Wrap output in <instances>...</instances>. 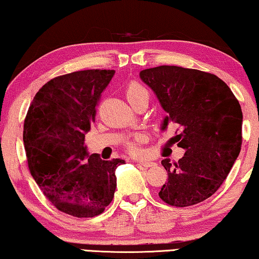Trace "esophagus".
<instances>
[{"label": "esophagus", "mask_w": 259, "mask_h": 259, "mask_svg": "<svg viewBox=\"0 0 259 259\" xmlns=\"http://www.w3.org/2000/svg\"><path fill=\"white\" fill-rule=\"evenodd\" d=\"M137 163L139 164V166L144 167V168H148V167H152L153 163L152 161H147V160H140V161H137Z\"/></svg>", "instance_id": "34e87169"}]
</instances>
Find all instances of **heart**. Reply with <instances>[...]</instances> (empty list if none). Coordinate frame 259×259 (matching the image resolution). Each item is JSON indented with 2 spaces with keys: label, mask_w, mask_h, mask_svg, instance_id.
Instances as JSON below:
<instances>
[{
  "label": "heart",
  "mask_w": 259,
  "mask_h": 259,
  "mask_svg": "<svg viewBox=\"0 0 259 259\" xmlns=\"http://www.w3.org/2000/svg\"><path fill=\"white\" fill-rule=\"evenodd\" d=\"M125 93H126V97H127V99H128L130 103L136 102L137 99L141 98V97H144V96H148L147 89H146L142 84L139 83V81H136V80L130 81V83L127 84ZM144 139H145V137L140 134V136H137L136 138H134L133 140L127 142L126 147H127V149H128V152L132 153V154H140V153L142 152L140 144L144 141Z\"/></svg>",
  "instance_id": "obj_1"
}]
</instances>
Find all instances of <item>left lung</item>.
Here are the masks:
<instances>
[{"mask_svg":"<svg viewBox=\"0 0 259 259\" xmlns=\"http://www.w3.org/2000/svg\"><path fill=\"white\" fill-rule=\"evenodd\" d=\"M141 79L156 93L185 149L179 161H161L168 173L159 196L173 207L207 200L222 186L241 152L242 108L224 81L204 71L174 65L142 70Z\"/></svg>","mask_w":259,"mask_h":259,"instance_id":"left-lung-1","label":"left lung"}]
</instances>
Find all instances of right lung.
I'll use <instances>...</instances> for the list:
<instances>
[{
    "label": "right lung",
    "instance_id": "add662e5",
    "mask_svg": "<svg viewBox=\"0 0 259 259\" xmlns=\"http://www.w3.org/2000/svg\"><path fill=\"white\" fill-rule=\"evenodd\" d=\"M114 70L76 71L52 78L33 97L24 119L30 173L59 211L78 219L103 213L113 200L120 159L88 156L85 133Z\"/></svg>",
    "mask_w": 259,
    "mask_h": 259
}]
</instances>
